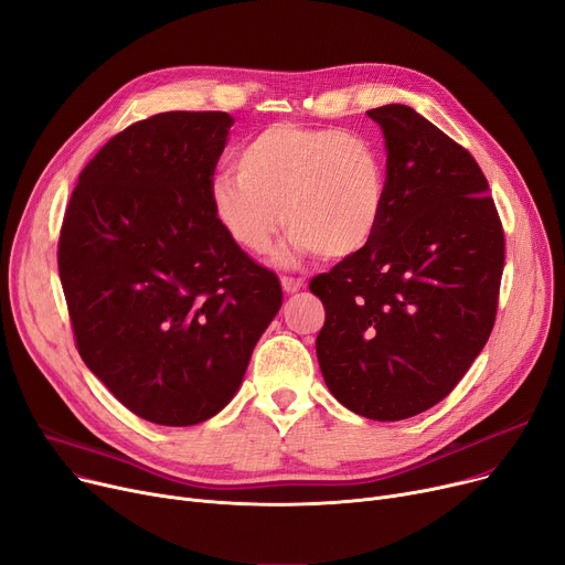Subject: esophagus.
I'll list each match as a JSON object with an SVG mask.
<instances>
[{"label": "esophagus", "instance_id": "1", "mask_svg": "<svg viewBox=\"0 0 565 565\" xmlns=\"http://www.w3.org/2000/svg\"><path fill=\"white\" fill-rule=\"evenodd\" d=\"M281 288H284V292L292 295V292H300L305 288V281L295 279V277H281Z\"/></svg>", "mask_w": 565, "mask_h": 565}]
</instances>
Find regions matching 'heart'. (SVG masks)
<instances>
[{"instance_id": "heart-1", "label": "heart", "mask_w": 565, "mask_h": 565, "mask_svg": "<svg viewBox=\"0 0 565 565\" xmlns=\"http://www.w3.org/2000/svg\"><path fill=\"white\" fill-rule=\"evenodd\" d=\"M235 173H220L207 196L217 224L249 254L270 249L284 220L286 258L348 260L369 247L387 201L382 151L339 128L267 126L241 148Z\"/></svg>"}]
</instances>
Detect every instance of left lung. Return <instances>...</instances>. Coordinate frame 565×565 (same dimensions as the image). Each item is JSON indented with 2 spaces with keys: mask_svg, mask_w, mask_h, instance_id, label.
Returning <instances> with one entry per match:
<instances>
[{
  "mask_svg": "<svg viewBox=\"0 0 565 565\" xmlns=\"http://www.w3.org/2000/svg\"><path fill=\"white\" fill-rule=\"evenodd\" d=\"M366 114L387 148V201L369 247L309 284L324 307L316 354L341 405L401 422L447 398L488 343L503 228L460 143L407 105Z\"/></svg>",
  "mask_w": 565,
  "mask_h": 565,
  "instance_id": "left-lung-1",
  "label": "left lung"
}]
</instances>
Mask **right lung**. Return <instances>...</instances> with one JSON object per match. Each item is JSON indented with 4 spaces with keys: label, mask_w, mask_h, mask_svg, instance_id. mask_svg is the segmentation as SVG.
<instances>
[{
    "label": "right lung",
    "mask_w": 565,
    "mask_h": 565,
    "mask_svg": "<svg viewBox=\"0 0 565 565\" xmlns=\"http://www.w3.org/2000/svg\"><path fill=\"white\" fill-rule=\"evenodd\" d=\"M231 126L226 111L132 124L84 167L64 215L58 277L79 358L151 424L224 409L284 300L213 215Z\"/></svg>",
    "instance_id": "1"
}]
</instances>
